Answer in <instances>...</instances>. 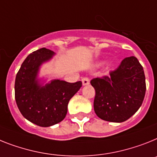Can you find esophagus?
<instances>
[{
    "label": "esophagus",
    "mask_w": 157,
    "mask_h": 157,
    "mask_svg": "<svg viewBox=\"0 0 157 157\" xmlns=\"http://www.w3.org/2000/svg\"><path fill=\"white\" fill-rule=\"evenodd\" d=\"M81 81H82L83 85H89V83H90V81H89V77H87V76H85V77H83Z\"/></svg>",
    "instance_id": "1"
}]
</instances>
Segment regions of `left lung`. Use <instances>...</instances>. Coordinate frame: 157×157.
<instances>
[{
	"mask_svg": "<svg viewBox=\"0 0 157 157\" xmlns=\"http://www.w3.org/2000/svg\"><path fill=\"white\" fill-rule=\"evenodd\" d=\"M94 111L101 119L121 123L134 115L145 96V76L135 56L126 57L109 76L93 78Z\"/></svg>",
	"mask_w": 157,
	"mask_h": 157,
	"instance_id": "8db88e82",
	"label": "left lung"
}]
</instances>
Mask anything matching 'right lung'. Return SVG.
Listing matches in <instances>:
<instances>
[{
  "mask_svg": "<svg viewBox=\"0 0 157 157\" xmlns=\"http://www.w3.org/2000/svg\"><path fill=\"white\" fill-rule=\"evenodd\" d=\"M54 52L42 48L26 57L17 73L15 100L23 117L40 127H49L64 119L68 104L82 86L81 81L68 83L54 80L42 86L36 79L40 64Z\"/></svg>",
  "mask_w": 157,
  "mask_h": 157,
  "instance_id": "obj_1",
  "label": "right lung"
}]
</instances>
